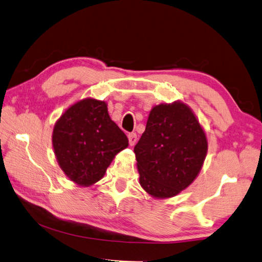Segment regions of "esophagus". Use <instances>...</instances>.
<instances>
[{
  "label": "esophagus",
  "instance_id": "obj_1",
  "mask_svg": "<svg viewBox=\"0 0 262 262\" xmlns=\"http://www.w3.org/2000/svg\"><path fill=\"white\" fill-rule=\"evenodd\" d=\"M128 141H129L130 145H135L136 142H137L136 133H129V134H128Z\"/></svg>",
  "mask_w": 262,
  "mask_h": 262
}]
</instances>
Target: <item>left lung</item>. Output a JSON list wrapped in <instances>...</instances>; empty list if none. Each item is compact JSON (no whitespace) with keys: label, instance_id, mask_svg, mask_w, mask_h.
<instances>
[{"label":"left lung","instance_id":"left-lung-1","mask_svg":"<svg viewBox=\"0 0 262 262\" xmlns=\"http://www.w3.org/2000/svg\"><path fill=\"white\" fill-rule=\"evenodd\" d=\"M134 152L142 187L151 196L168 198L196 179L207 140L189 106L181 102L160 104L151 110Z\"/></svg>","mask_w":262,"mask_h":262}]
</instances>
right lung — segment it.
I'll return each instance as SVG.
<instances>
[{"mask_svg":"<svg viewBox=\"0 0 262 262\" xmlns=\"http://www.w3.org/2000/svg\"><path fill=\"white\" fill-rule=\"evenodd\" d=\"M52 144L60 168L71 181L88 185L101 180L128 139L111 120L105 102L85 98L56 122Z\"/></svg>","mask_w":262,"mask_h":262,"instance_id":"1","label":"right lung"}]
</instances>
